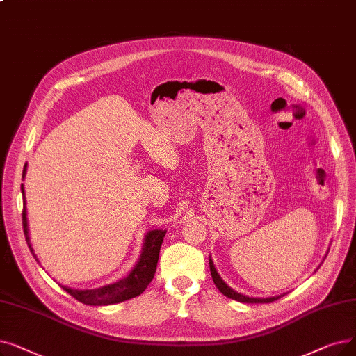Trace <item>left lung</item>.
<instances>
[{"mask_svg":"<svg viewBox=\"0 0 356 356\" xmlns=\"http://www.w3.org/2000/svg\"><path fill=\"white\" fill-rule=\"evenodd\" d=\"M209 269H211V275H212V280H213V284L215 286L218 288L221 291V293H224L225 297L231 298V300H236V301H240V302H273L276 301L277 298H281L282 296H277V297H269V298H254V297H247V296H243V293L234 291L231 286H228L224 281L222 277L220 276V273L216 272L215 266H213V261L212 259H209Z\"/></svg>","mask_w":356,"mask_h":356,"instance_id":"1","label":"left lung"}]
</instances>
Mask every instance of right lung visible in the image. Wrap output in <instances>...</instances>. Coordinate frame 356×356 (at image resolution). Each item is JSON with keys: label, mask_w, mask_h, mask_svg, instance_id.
<instances>
[{"label": "right lung", "mask_w": 356, "mask_h": 356, "mask_svg": "<svg viewBox=\"0 0 356 356\" xmlns=\"http://www.w3.org/2000/svg\"><path fill=\"white\" fill-rule=\"evenodd\" d=\"M27 164L23 168V177L26 176V168ZM22 193L24 195V189L22 184ZM23 231L26 236V241L30 252L33 253L32 244H30V237H29V228H27V213H26V199L23 202ZM165 236V229H152L148 231L145 240H144V247H143V253L138 264L135 268L131 270V273L123 277V280L104 285L102 288L96 289H74L70 286L63 285V288L72 296L75 300H79L83 304L87 305H111V304H118L122 301L131 300L134 297H138L140 293L145 291V288L149 285L152 281L154 273H156L157 269V261L160 256V247L163 244V238ZM35 259L36 254L33 253ZM38 260V259H36Z\"/></svg>", "instance_id": "right-lung-1"}]
</instances>
